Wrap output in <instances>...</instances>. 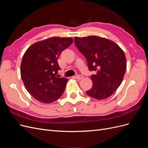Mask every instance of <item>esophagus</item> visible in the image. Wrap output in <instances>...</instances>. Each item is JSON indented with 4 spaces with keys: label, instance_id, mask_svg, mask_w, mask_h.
<instances>
[{
    "label": "esophagus",
    "instance_id": "obj_1",
    "mask_svg": "<svg viewBox=\"0 0 148 148\" xmlns=\"http://www.w3.org/2000/svg\"><path fill=\"white\" fill-rule=\"evenodd\" d=\"M83 78H84L83 76H82V75H77V76H75V78H77V79H79V80L82 79Z\"/></svg>",
    "mask_w": 148,
    "mask_h": 148
}]
</instances>
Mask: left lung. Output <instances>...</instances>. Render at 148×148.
I'll return each instance as SVG.
<instances>
[{
	"label": "left lung",
	"instance_id": "left-lung-1",
	"mask_svg": "<svg viewBox=\"0 0 148 148\" xmlns=\"http://www.w3.org/2000/svg\"><path fill=\"white\" fill-rule=\"evenodd\" d=\"M75 44L86 57L91 75L92 87L87 95L95 99H104L112 95L122 83L127 70L125 53L117 44L106 38L90 36L75 37Z\"/></svg>",
	"mask_w": 148,
	"mask_h": 148
}]
</instances>
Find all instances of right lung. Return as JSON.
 Instances as JSON below:
<instances>
[{
  "instance_id": "1",
  "label": "right lung",
  "mask_w": 148,
  "mask_h": 148,
  "mask_svg": "<svg viewBox=\"0 0 148 148\" xmlns=\"http://www.w3.org/2000/svg\"><path fill=\"white\" fill-rule=\"evenodd\" d=\"M73 41L71 38L52 37L32 44L24 53L21 77L34 99L49 104L63 94L68 79L57 75L60 70L57 58Z\"/></svg>"
}]
</instances>
